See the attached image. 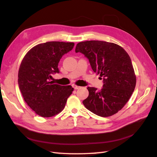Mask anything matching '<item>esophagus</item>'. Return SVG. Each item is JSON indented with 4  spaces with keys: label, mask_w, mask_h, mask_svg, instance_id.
Listing matches in <instances>:
<instances>
[{
    "label": "esophagus",
    "mask_w": 157,
    "mask_h": 157,
    "mask_svg": "<svg viewBox=\"0 0 157 157\" xmlns=\"http://www.w3.org/2000/svg\"><path fill=\"white\" fill-rule=\"evenodd\" d=\"M73 87H74V88L75 90H78V89H79V88H80V87H81L80 86H76V85H74V86H73Z\"/></svg>",
    "instance_id": "obj_1"
}]
</instances>
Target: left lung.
I'll return each instance as SVG.
<instances>
[{
    "label": "left lung",
    "mask_w": 157,
    "mask_h": 157,
    "mask_svg": "<svg viewBox=\"0 0 157 157\" xmlns=\"http://www.w3.org/2000/svg\"><path fill=\"white\" fill-rule=\"evenodd\" d=\"M75 52L84 55L92 70L104 82L100 91L87 87L89 96L83 101V105L101 117L116 114L128 101L136 86V75L128 54L117 44L101 41L80 42Z\"/></svg>",
    "instance_id": "1"
}]
</instances>
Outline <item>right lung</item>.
Returning a JSON list of instances; mask_svg holds the SVG:
<instances>
[{"instance_id": "obj_1", "label": "right lung", "mask_w": 157, "mask_h": 157, "mask_svg": "<svg viewBox=\"0 0 157 157\" xmlns=\"http://www.w3.org/2000/svg\"><path fill=\"white\" fill-rule=\"evenodd\" d=\"M74 43L50 41L37 45L25 55L18 74V83L25 102L36 114L45 118L59 114L65 108L74 88L55 84L52 75L59 73L58 63Z\"/></svg>"}]
</instances>
